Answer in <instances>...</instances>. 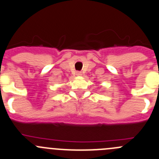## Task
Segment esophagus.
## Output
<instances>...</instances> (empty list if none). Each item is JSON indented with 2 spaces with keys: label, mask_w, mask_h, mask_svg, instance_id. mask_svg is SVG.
Returning <instances> with one entry per match:
<instances>
[{
  "label": "esophagus",
  "mask_w": 159,
  "mask_h": 159,
  "mask_svg": "<svg viewBox=\"0 0 159 159\" xmlns=\"http://www.w3.org/2000/svg\"><path fill=\"white\" fill-rule=\"evenodd\" d=\"M81 75H82V74H81V71H77L76 72V75H78V76H81Z\"/></svg>",
  "instance_id": "1"
}]
</instances>
